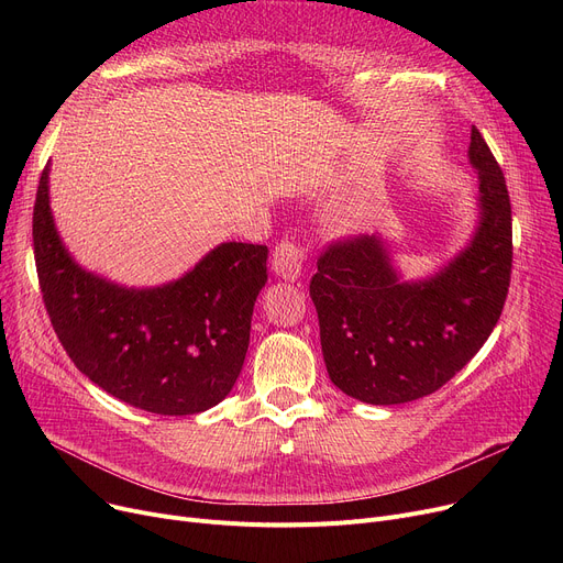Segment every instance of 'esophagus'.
Masks as SVG:
<instances>
[{"label":"esophagus","instance_id":"34e87169","mask_svg":"<svg viewBox=\"0 0 563 563\" xmlns=\"http://www.w3.org/2000/svg\"><path fill=\"white\" fill-rule=\"evenodd\" d=\"M303 260H306V251L297 242H280L274 251L272 269L283 280L294 283L303 274Z\"/></svg>","mask_w":563,"mask_h":563}]
</instances>
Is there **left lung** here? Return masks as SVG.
<instances>
[{"label":"left lung","instance_id":"left-lung-1","mask_svg":"<svg viewBox=\"0 0 563 563\" xmlns=\"http://www.w3.org/2000/svg\"><path fill=\"white\" fill-rule=\"evenodd\" d=\"M467 162L477 173L475 230L433 274L404 280L380 234L333 244L319 257L310 297L323 363L344 395L374 406L427 397L493 333L511 278V202L477 128Z\"/></svg>","mask_w":563,"mask_h":563}]
</instances>
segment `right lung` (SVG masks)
<instances>
[{"mask_svg": "<svg viewBox=\"0 0 563 563\" xmlns=\"http://www.w3.org/2000/svg\"><path fill=\"white\" fill-rule=\"evenodd\" d=\"M34 255L58 340L104 393L157 416H194L230 395L266 283V246L223 242L164 285L113 283L84 269L64 244L47 164L34 205Z\"/></svg>", "mask_w": 563, "mask_h": 563, "instance_id": "obj_1", "label": "right lung"}]
</instances>
